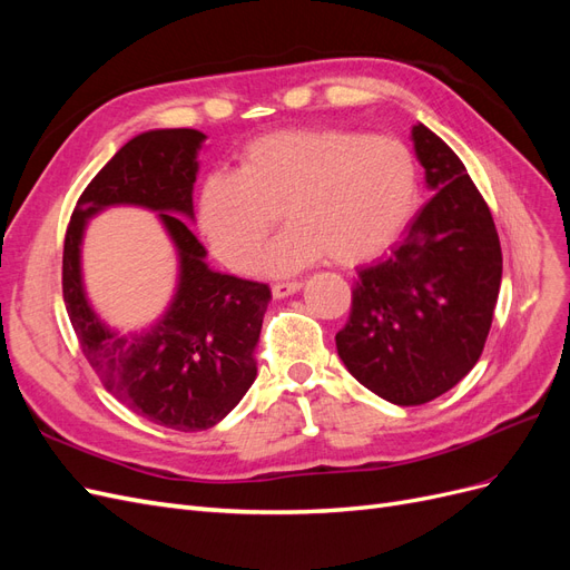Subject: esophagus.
Instances as JSON below:
<instances>
[{"label": "esophagus", "instance_id": "obj_1", "mask_svg": "<svg viewBox=\"0 0 570 570\" xmlns=\"http://www.w3.org/2000/svg\"><path fill=\"white\" fill-rule=\"evenodd\" d=\"M299 289H302V283H299V281L275 283V285H273V297H275V299H283V297L295 295V292H299Z\"/></svg>", "mask_w": 570, "mask_h": 570}]
</instances>
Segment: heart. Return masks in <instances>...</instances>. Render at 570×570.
Listing matches in <instances>:
<instances>
[{"instance_id": "obj_1", "label": "heart", "mask_w": 570, "mask_h": 570, "mask_svg": "<svg viewBox=\"0 0 570 570\" xmlns=\"http://www.w3.org/2000/svg\"><path fill=\"white\" fill-rule=\"evenodd\" d=\"M416 206L419 164L396 137L283 130L249 142L237 170L202 180L197 223L218 262L252 271L283 214L289 230L262 271L285 275L323 256L340 266L371 262L400 239Z\"/></svg>"}]
</instances>
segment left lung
Wrapping results in <instances>:
<instances>
[{
    "mask_svg": "<svg viewBox=\"0 0 570 570\" xmlns=\"http://www.w3.org/2000/svg\"><path fill=\"white\" fill-rule=\"evenodd\" d=\"M413 149L435 197L383 262L358 268L342 364L396 406L425 404L478 364L502 285V247L485 199L456 154L423 124Z\"/></svg>",
    "mask_w": 570,
    "mask_h": 570,
    "instance_id": "left-lung-1",
    "label": "left lung"
}]
</instances>
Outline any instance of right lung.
Listing matches in <instances>:
<instances>
[{"label":"right lung","instance_id":"1","mask_svg":"<svg viewBox=\"0 0 570 570\" xmlns=\"http://www.w3.org/2000/svg\"><path fill=\"white\" fill-rule=\"evenodd\" d=\"M206 135L193 128L147 130L120 147L80 195L63 243V302L85 358L99 381L137 416L195 433L214 428L256 377L254 350L271 289L206 264L189 230L197 154ZM109 205H140L160 216L179 254L177 295L140 334H118L83 292L79 249L87 220Z\"/></svg>","mask_w":570,"mask_h":570}]
</instances>
